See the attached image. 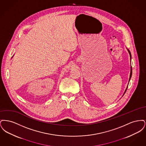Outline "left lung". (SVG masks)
Masks as SVG:
<instances>
[{"label": "left lung", "instance_id": "8db88e82", "mask_svg": "<svg viewBox=\"0 0 146 146\" xmlns=\"http://www.w3.org/2000/svg\"><path fill=\"white\" fill-rule=\"evenodd\" d=\"M127 51H128V52H129V55H130V61H131V52H130V51H129V49H127ZM131 76H132V67H131H131H130V77H129V82H130V79H131ZM127 87H128V85H127V88H126V89H125V91H124V94H123V96H124V95L125 94V92H126V90H127Z\"/></svg>", "mask_w": 146, "mask_h": 146}]
</instances>
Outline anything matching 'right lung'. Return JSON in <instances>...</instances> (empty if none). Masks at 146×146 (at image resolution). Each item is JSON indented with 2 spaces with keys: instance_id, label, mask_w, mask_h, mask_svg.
<instances>
[{
  "instance_id": "right-lung-1",
  "label": "right lung",
  "mask_w": 146,
  "mask_h": 146,
  "mask_svg": "<svg viewBox=\"0 0 146 146\" xmlns=\"http://www.w3.org/2000/svg\"><path fill=\"white\" fill-rule=\"evenodd\" d=\"M13 57H12V58H13Z\"/></svg>"
}]
</instances>
